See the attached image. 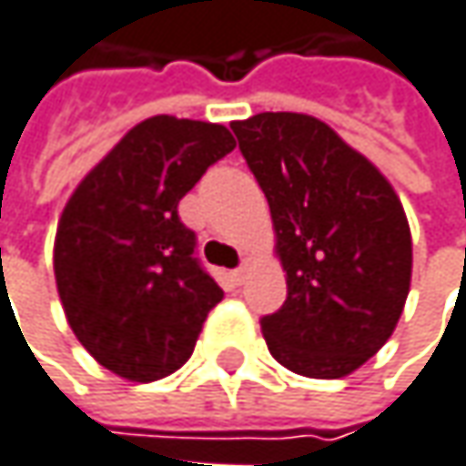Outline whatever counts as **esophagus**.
<instances>
[{
  "label": "esophagus",
  "instance_id": "1",
  "mask_svg": "<svg viewBox=\"0 0 466 466\" xmlns=\"http://www.w3.org/2000/svg\"><path fill=\"white\" fill-rule=\"evenodd\" d=\"M248 272H250V264H248V261H242V267H237L229 277H232L234 285H242V282L248 279Z\"/></svg>",
  "mask_w": 466,
  "mask_h": 466
}]
</instances>
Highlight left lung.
Segmentation results:
<instances>
[{
    "label": "left lung",
    "mask_w": 466,
    "mask_h": 466,
    "mask_svg": "<svg viewBox=\"0 0 466 466\" xmlns=\"http://www.w3.org/2000/svg\"><path fill=\"white\" fill-rule=\"evenodd\" d=\"M267 194L288 296L261 318L272 358L309 379H341L373 358L410 288V229L390 181L309 114L232 122Z\"/></svg>",
    "instance_id": "left-lung-1"
}]
</instances>
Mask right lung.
<instances>
[{
    "instance_id": "obj_1",
    "label": "right lung",
    "mask_w": 466,
    "mask_h": 466,
    "mask_svg": "<svg viewBox=\"0 0 466 466\" xmlns=\"http://www.w3.org/2000/svg\"><path fill=\"white\" fill-rule=\"evenodd\" d=\"M234 148L224 125L167 114L136 125L85 176L56 234V282L79 344L111 373L157 381L194 352L224 299L178 202Z\"/></svg>"
}]
</instances>
